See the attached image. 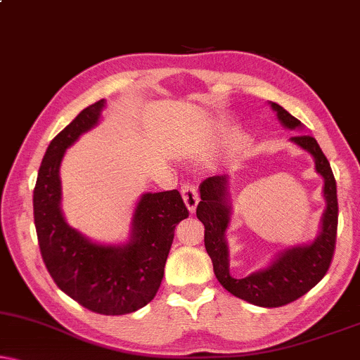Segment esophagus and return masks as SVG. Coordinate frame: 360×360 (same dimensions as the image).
I'll list each match as a JSON object with an SVG mask.
<instances>
[{"label": "esophagus", "mask_w": 360, "mask_h": 360, "mask_svg": "<svg viewBox=\"0 0 360 360\" xmlns=\"http://www.w3.org/2000/svg\"><path fill=\"white\" fill-rule=\"evenodd\" d=\"M181 194H183V199L186 205H188L189 212L193 214L195 212V207H198L199 204V194H198V188H195L194 184H183V188H181Z\"/></svg>", "instance_id": "obj_1"}]
</instances>
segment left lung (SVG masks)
<instances>
[{
  "mask_svg": "<svg viewBox=\"0 0 360 360\" xmlns=\"http://www.w3.org/2000/svg\"><path fill=\"white\" fill-rule=\"evenodd\" d=\"M271 108L285 128L296 130L303 124L283 107L270 102ZM295 145L303 148L314 158L316 172L324 179L326 210L321 219L319 236L311 243L286 248L266 268L245 278H233L229 271V248L225 242V230L230 224V207L227 193V176H212L199 186L200 202L195 215L204 224V245L214 265L219 283L229 293L248 303L263 308H278L293 303L323 280L329 270L336 248L338 233V191L336 179L328 158L321 151L318 141L309 135L290 138Z\"/></svg>",
  "mask_w": 360,
  "mask_h": 360,
  "instance_id": "left-lung-1",
  "label": "left lung"
}]
</instances>
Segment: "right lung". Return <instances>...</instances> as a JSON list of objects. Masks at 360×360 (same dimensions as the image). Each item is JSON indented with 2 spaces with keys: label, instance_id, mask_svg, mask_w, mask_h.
<instances>
[{
  "label": "right lung",
  "instance_id": "add662e5",
  "mask_svg": "<svg viewBox=\"0 0 360 360\" xmlns=\"http://www.w3.org/2000/svg\"><path fill=\"white\" fill-rule=\"evenodd\" d=\"M105 108H84L47 146L32 205L42 260L56 285L94 313L120 316L138 311L160 290L174 229L189 215L179 191L146 193L138 200L130 238L123 245L92 242L65 222L60 210L59 169L65 150L97 127Z\"/></svg>",
  "mask_w": 360,
  "mask_h": 360
}]
</instances>
